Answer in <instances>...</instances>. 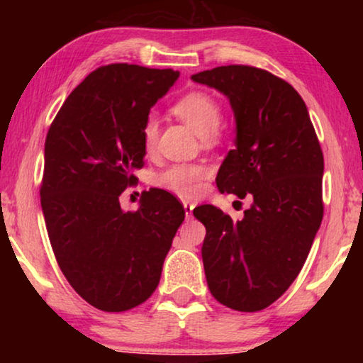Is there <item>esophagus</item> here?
I'll return each mask as SVG.
<instances>
[{"label": "esophagus", "instance_id": "1", "mask_svg": "<svg viewBox=\"0 0 363 363\" xmlns=\"http://www.w3.org/2000/svg\"><path fill=\"white\" fill-rule=\"evenodd\" d=\"M183 208H185L186 218H191L193 216V210H195V205H193V203H190V201H185V203H183Z\"/></svg>", "mask_w": 363, "mask_h": 363}]
</instances>
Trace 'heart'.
<instances>
[{
  "instance_id": "b5f03b06",
  "label": "heart",
  "mask_w": 363,
  "mask_h": 363,
  "mask_svg": "<svg viewBox=\"0 0 363 363\" xmlns=\"http://www.w3.org/2000/svg\"><path fill=\"white\" fill-rule=\"evenodd\" d=\"M172 111L200 137L211 135L213 132H216L221 122V108L218 102L203 92H190L178 99ZM157 135V121L153 117L147 118L142 128L143 147L147 152H150L155 147ZM206 173V167L198 165V163H183V165H173L162 172L157 178V183L167 190L177 193V195L191 198L201 191Z\"/></svg>"
}]
</instances>
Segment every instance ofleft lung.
Listing matches in <instances>:
<instances>
[{
  "label": "left lung",
  "mask_w": 363,
  "mask_h": 363,
  "mask_svg": "<svg viewBox=\"0 0 363 363\" xmlns=\"http://www.w3.org/2000/svg\"><path fill=\"white\" fill-rule=\"evenodd\" d=\"M191 81L226 96L235 113V150L218 170V190L252 200L238 221L213 205L193 210L206 228L208 287L230 309H266L294 282L320 228L324 155L306 102L271 72L221 66Z\"/></svg>",
  "instance_id": "left-lung-1"
}]
</instances>
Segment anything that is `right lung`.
I'll return each mask as SVG.
<instances>
[{
    "label": "right lung",
    "instance_id": "add662e5",
    "mask_svg": "<svg viewBox=\"0 0 363 363\" xmlns=\"http://www.w3.org/2000/svg\"><path fill=\"white\" fill-rule=\"evenodd\" d=\"M178 76L135 64L99 67L48 132L41 206L49 241L69 284L101 311L133 309L153 294L185 220L182 203L158 188L133 213L118 201L143 167V123Z\"/></svg>",
    "mask_w": 363,
    "mask_h": 363
}]
</instances>
